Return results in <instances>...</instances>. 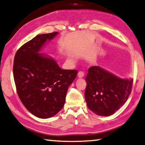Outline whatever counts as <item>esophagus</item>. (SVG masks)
Instances as JSON below:
<instances>
[{
	"instance_id": "esophagus-1",
	"label": "esophagus",
	"mask_w": 145,
	"mask_h": 145,
	"mask_svg": "<svg viewBox=\"0 0 145 145\" xmlns=\"http://www.w3.org/2000/svg\"><path fill=\"white\" fill-rule=\"evenodd\" d=\"M84 73L83 72H82V71H80V72L78 73V76L79 78L84 77Z\"/></svg>"
}]
</instances>
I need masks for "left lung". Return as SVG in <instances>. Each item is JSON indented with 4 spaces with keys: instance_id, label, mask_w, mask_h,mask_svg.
<instances>
[{
    "instance_id": "8db88e82",
    "label": "left lung",
    "mask_w": 145,
    "mask_h": 145,
    "mask_svg": "<svg viewBox=\"0 0 145 145\" xmlns=\"http://www.w3.org/2000/svg\"><path fill=\"white\" fill-rule=\"evenodd\" d=\"M86 80L87 107L101 116L112 115L123 106L131 93L133 83V79L120 78L97 66L89 68Z\"/></svg>"
}]
</instances>
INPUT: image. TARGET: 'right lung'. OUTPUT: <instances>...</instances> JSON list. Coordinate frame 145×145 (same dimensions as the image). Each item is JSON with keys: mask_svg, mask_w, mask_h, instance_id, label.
Returning a JSON list of instances; mask_svg holds the SVG:
<instances>
[{"mask_svg": "<svg viewBox=\"0 0 145 145\" xmlns=\"http://www.w3.org/2000/svg\"><path fill=\"white\" fill-rule=\"evenodd\" d=\"M57 35H37L14 57L13 75L19 97L31 113L41 119L53 117L63 108L69 87L78 73L76 70L61 69L53 58L39 53Z\"/></svg>", "mask_w": 145, "mask_h": 145, "instance_id": "add662e5", "label": "right lung"}]
</instances>
